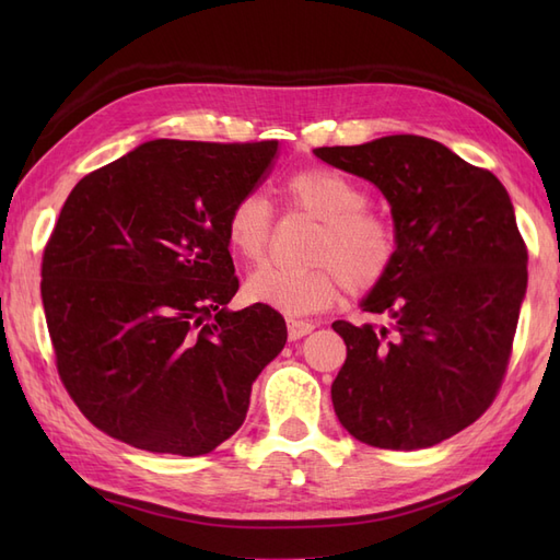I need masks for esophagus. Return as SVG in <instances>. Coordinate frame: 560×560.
<instances>
[{
    "label": "esophagus",
    "mask_w": 560,
    "mask_h": 560,
    "mask_svg": "<svg viewBox=\"0 0 560 560\" xmlns=\"http://www.w3.org/2000/svg\"><path fill=\"white\" fill-rule=\"evenodd\" d=\"M313 329H315V325L308 319H294V317L287 319V331H290V341H296V338L308 336Z\"/></svg>",
    "instance_id": "34e87169"
}]
</instances>
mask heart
Returning <instances> with one entry per match:
<instances>
[{
    "label": "heart",
    "instance_id": "b5f03b06",
    "mask_svg": "<svg viewBox=\"0 0 560 560\" xmlns=\"http://www.w3.org/2000/svg\"><path fill=\"white\" fill-rule=\"evenodd\" d=\"M290 214L315 219L303 270L261 266L245 282L249 301L284 315H313L329 308L346 292L364 296L393 273L399 254V233L393 219L369 208V191L329 167H303L282 184ZM226 243L245 261H261L276 235L268 202L245 194L226 212Z\"/></svg>",
    "mask_w": 560,
    "mask_h": 560
}]
</instances>
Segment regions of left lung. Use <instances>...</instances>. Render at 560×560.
Returning <instances> with one entry per match:
<instances>
[{
  "label": "left lung",
  "instance_id": "1",
  "mask_svg": "<svg viewBox=\"0 0 560 560\" xmlns=\"http://www.w3.org/2000/svg\"><path fill=\"white\" fill-rule=\"evenodd\" d=\"M315 156L374 182L393 208L399 254L362 308L336 319L346 364L334 411L362 444L428 448L481 418L500 393L528 284L525 247L500 179L420 135Z\"/></svg>",
  "mask_w": 560,
  "mask_h": 560
}]
</instances>
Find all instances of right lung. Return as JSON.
Returning a JSON list of instances; mask_svg holds the SVG:
<instances>
[{
	"mask_svg": "<svg viewBox=\"0 0 560 560\" xmlns=\"http://www.w3.org/2000/svg\"><path fill=\"white\" fill-rule=\"evenodd\" d=\"M278 140H154L83 177L42 259L58 376L95 428L151 453L206 455L243 425L252 383L287 343L238 292L226 212Z\"/></svg>",
	"mask_w": 560,
	"mask_h": 560,
	"instance_id": "obj_1",
	"label": "right lung"
}]
</instances>
